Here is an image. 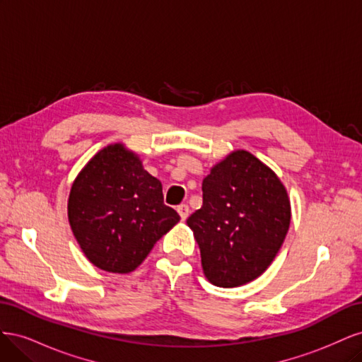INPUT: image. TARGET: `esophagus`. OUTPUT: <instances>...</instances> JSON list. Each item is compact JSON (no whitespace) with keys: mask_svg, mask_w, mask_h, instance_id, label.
Returning <instances> with one entry per match:
<instances>
[{"mask_svg":"<svg viewBox=\"0 0 362 362\" xmlns=\"http://www.w3.org/2000/svg\"><path fill=\"white\" fill-rule=\"evenodd\" d=\"M177 211H178V214L181 217V221H185V218L189 217V205H185V204L178 205L177 206Z\"/></svg>","mask_w":362,"mask_h":362,"instance_id":"obj_1","label":"esophagus"}]
</instances>
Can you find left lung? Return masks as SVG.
<instances>
[{"label":"left lung","instance_id":"left-lung-1","mask_svg":"<svg viewBox=\"0 0 362 362\" xmlns=\"http://www.w3.org/2000/svg\"><path fill=\"white\" fill-rule=\"evenodd\" d=\"M290 199L276 173L247 151H234L202 182V206L189 218L205 276L218 287L257 279L288 233Z\"/></svg>","mask_w":362,"mask_h":362}]
</instances>
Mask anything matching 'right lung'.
Returning a JSON list of instances; mask_svg holds the SVG:
<instances>
[{"mask_svg": "<svg viewBox=\"0 0 362 362\" xmlns=\"http://www.w3.org/2000/svg\"><path fill=\"white\" fill-rule=\"evenodd\" d=\"M68 217L87 259L112 273L133 272L180 222L161 182L120 144L101 149L75 178Z\"/></svg>", "mask_w": 362, "mask_h": 362, "instance_id": "right-lung-1", "label": "right lung"}]
</instances>
